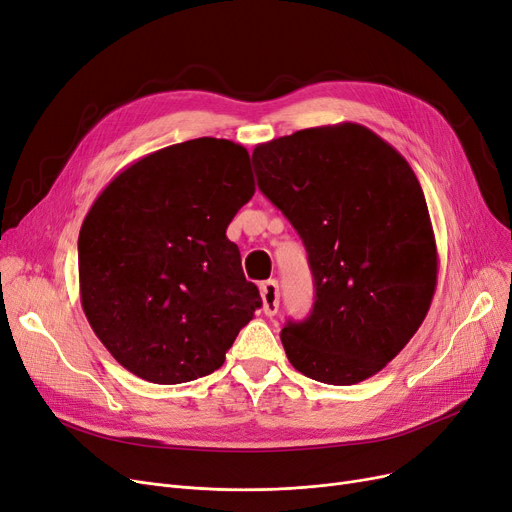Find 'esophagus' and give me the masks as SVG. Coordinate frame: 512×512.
Wrapping results in <instances>:
<instances>
[{
    "instance_id": "1",
    "label": "esophagus",
    "mask_w": 512,
    "mask_h": 512,
    "mask_svg": "<svg viewBox=\"0 0 512 512\" xmlns=\"http://www.w3.org/2000/svg\"><path fill=\"white\" fill-rule=\"evenodd\" d=\"M260 296H262V310L266 316H275L279 310V283L275 279L260 283Z\"/></svg>"
}]
</instances>
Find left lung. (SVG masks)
I'll list each match as a JSON object with an SVG mask.
<instances>
[{"label": "left lung", "instance_id": "1", "mask_svg": "<svg viewBox=\"0 0 512 512\" xmlns=\"http://www.w3.org/2000/svg\"><path fill=\"white\" fill-rule=\"evenodd\" d=\"M258 187L300 233L314 277L306 321L281 342L302 375L354 385L425 321L437 248L415 170L371 129L339 123L258 143Z\"/></svg>", "mask_w": 512, "mask_h": 512}]
</instances>
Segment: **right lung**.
<instances>
[{"instance_id":"add662e5","label":"right lung","mask_w":512,"mask_h":512,"mask_svg":"<svg viewBox=\"0 0 512 512\" xmlns=\"http://www.w3.org/2000/svg\"><path fill=\"white\" fill-rule=\"evenodd\" d=\"M254 191L248 150L200 137L139 158L97 196L79 233L81 304L120 367L160 385L223 367L262 304L227 237Z\"/></svg>"}]
</instances>
